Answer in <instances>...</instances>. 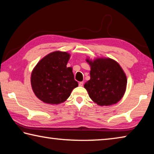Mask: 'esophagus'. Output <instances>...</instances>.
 I'll return each mask as SVG.
<instances>
[{"label":"esophagus","instance_id":"obj_1","mask_svg":"<svg viewBox=\"0 0 154 154\" xmlns=\"http://www.w3.org/2000/svg\"><path fill=\"white\" fill-rule=\"evenodd\" d=\"M79 86H83V82H81L79 83Z\"/></svg>","mask_w":154,"mask_h":154}]
</instances>
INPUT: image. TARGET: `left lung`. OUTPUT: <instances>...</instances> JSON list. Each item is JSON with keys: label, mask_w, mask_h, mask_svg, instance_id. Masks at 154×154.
I'll use <instances>...</instances> for the list:
<instances>
[{"label": "left lung", "mask_w": 154, "mask_h": 154, "mask_svg": "<svg viewBox=\"0 0 154 154\" xmlns=\"http://www.w3.org/2000/svg\"><path fill=\"white\" fill-rule=\"evenodd\" d=\"M91 66L90 79L85 83L90 98L100 106L116 104L123 97L127 85L124 72L110 58L87 59Z\"/></svg>", "instance_id": "left-lung-1"}]
</instances>
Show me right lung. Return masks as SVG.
I'll use <instances>...</instances> for the list:
<instances>
[{"mask_svg":"<svg viewBox=\"0 0 154 154\" xmlns=\"http://www.w3.org/2000/svg\"><path fill=\"white\" fill-rule=\"evenodd\" d=\"M70 54L54 51L41 60L31 74V85L38 99L48 104L64 102L78 86L72 68L66 67Z\"/></svg>","mask_w":154,"mask_h":154,"instance_id":"add662e5","label":"right lung"}]
</instances>
